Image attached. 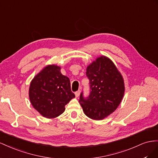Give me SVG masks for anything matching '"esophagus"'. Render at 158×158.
<instances>
[{"label":"esophagus","instance_id":"34e87169","mask_svg":"<svg viewBox=\"0 0 158 158\" xmlns=\"http://www.w3.org/2000/svg\"><path fill=\"white\" fill-rule=\"evenodd\" d=\"M80 93H81V91H76V92L75 93V97H78L79 96V94H80Z\"/></svg>","mask_w":158,"mask_h":158}]
</instances>
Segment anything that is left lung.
<instances>
[{
  "label": "left lung",
  "mask_w": 158,
  "mask_h": 158,
  "mask_svg": "<svg viewBox=\"0 0 158 158\" xmlns=\"http://www.w3.org/2000/svg\"><path fill=\"white\" fill-rule=\"evenodd\" d=\"M90 94L79 102L84 113L93 120H102L112 113L123 98L125 87L123 76L109 58L97 57L87 67Z\"/></svg>",
  "instance_id": "8db88e82"
}]
</instances>
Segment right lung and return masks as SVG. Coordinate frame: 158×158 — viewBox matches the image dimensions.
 Instances as JSON below:
<instances>
[{
  "label": "right lung",
  "mask_w": 158,
  "mask_h": 158,
  "mask_svg": "<svg viewBox=\"0 0 158 158\" xmlns=\"http://www.w3.org/2000/svg\"><path fill=\"white\" fill-rule=\"evenodd\" d=\"M61 67L49 65L31 80L29 88L31 104L40 114L53 118L65 111V106L75 97L69 79L62 75Z\"/></svg>",
  "instance_id": "add662e5"
}]
</instances>
